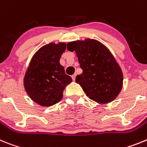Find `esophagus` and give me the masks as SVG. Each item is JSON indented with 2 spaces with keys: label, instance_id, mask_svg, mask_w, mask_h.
<instances>
[{
  "label": "esophagus",
  "instance_id": "esophagus-1",
  "mask_svg": "<svg viewBox=\"0 0 147 147\" xmlns=\"http://www.w3.org/2000/svg\"><path fill=\"white\" fill-rule=\"evenodd\" d=\"M72 80H73V81H75V78H76V75H75V74H74L73 75H72Z\"/></svg>",
  "mask_w": 147,
  "mask_h": 147
}]
</instances>
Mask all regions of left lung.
Instances as JSON below:
<instances>
[{
  "mask_svg": "<svg viewBox=\"0 0 147 147\" xmlns=\"http://www.w3.org/2000/svg\"><path fill=\"white\" fill-rule=\"evenodd\" d=\"M67 49L75 51L83 72L76 76L86 96L98 104H107L118 96L123 86V73L109 50L93 39L70 42Z\"/></svg>",
  "mask_w": 147,
  "mask_h": 147,
  "instance_id": "1",
  "label": "left lung"
}]
</instances>
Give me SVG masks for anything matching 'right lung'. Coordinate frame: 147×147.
Returning <instances> with one entry per match:
<instances>
[{"label": "right lung", "mask_w": 147, "mask_h": 147, "mask_svg": "<svg viewBox=\"0 0 147 147\" xmlns=\"http://www.w3.org/2000/svg\"><path fill=\"white\" fill-rule=\"evenodd\" d=\"M66 44L51 43L43 46L33 56L24 77V87L33 101L43 107L57 104L72 78L65 73L60 58Z\"/></svg>", "instance_id": "add662e5"}]
</instances>
